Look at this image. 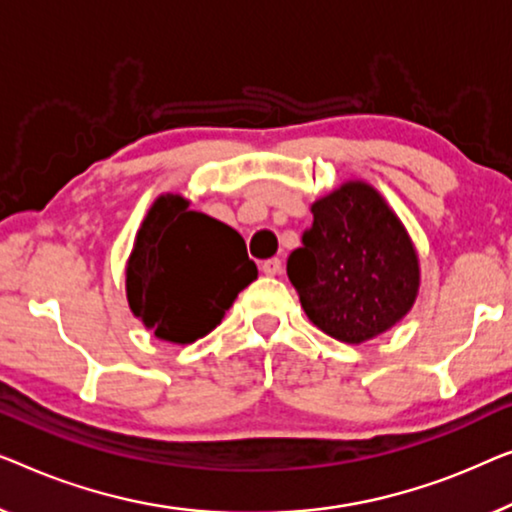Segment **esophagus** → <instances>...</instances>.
<instances>
[{
	"label": "esophagus",
	"mask_w": 512,
	"mask_h": 512,
	"mask_svg": "<svg viewBox=\"0 0 512 512\" xmlns=\"http://www.w3.org/2000/svg\"><path fill=\"white\" fill-rule=\"evenodd\" d=\"M262 271L266 273V276H278V273L283 271V259H280V257L266 259V262L262 264Z\"/></svg>",
	"instance_id": "34e87169"
}]
</instances>
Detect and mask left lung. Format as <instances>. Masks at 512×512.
<instances>
[{
    "mask_svg": "<svg viewBox=\"0 0 512 512\" xmlns=\"http://www.w3.org/2000/svg\"><path fill=\"white\" fill-rule=\"evenodd\" d=\"M311 211L313 225L287 259V276L313 325L343 343L369 341L397 325L415 304L420 266L385 199L357 181Z\"/></svg>",
    "mask_w": 512,
    "mask_h": 512,
    "instance_id": "left-lung-1",
    "label": "left lung"
}]
</instances>
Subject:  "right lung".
<instances>
[{"label": "right lung", "instance_id": "obj_1", "mask_svg": "<svg viewBox=\"0 0 512 512\" xmlns=\"http://www.w3.org/2000/svg\"><path fill=\"white\" fill-rule=\"evenodd\" d=\"M187 206L181 194L157 199L127 262L129 308L171 343H192L218 327L257 278L241 234Z\"/></svg>", "mask_w": 512, "mask_h": 512}]
</instances>
